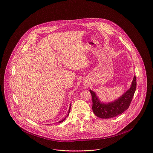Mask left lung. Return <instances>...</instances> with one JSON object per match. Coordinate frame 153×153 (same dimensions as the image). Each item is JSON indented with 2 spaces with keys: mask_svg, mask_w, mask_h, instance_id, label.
<instances>
[{
  "mask_svg": "<svg viewBox=\"0 0 153 153\" xmlns=\"http://www.w3.org/2000/svg\"><path fill=\"white\" fill-rule=\"evenodd\" d=\"M136 88V77L134 76L130 88L117 99L108 102H102L96 93L89 90L92 94V110L98 117L107 119L117 117L126 111L132 102Z\"/></svg>",
  "mask_w": 153,
  "mask_h": 153,
  "instance_id": "1",
  "label": "left lung"
}]
</instances>
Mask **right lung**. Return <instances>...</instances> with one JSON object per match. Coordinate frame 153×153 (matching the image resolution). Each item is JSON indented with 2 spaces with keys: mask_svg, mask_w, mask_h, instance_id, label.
Masks as SVG:
<instances>
[{
  "mask_svg": "<svg viewBox=\"0 0 153 153\" xmlns=\"http://www.w3.org/2000/svg\"><path fill=\"white\" fill-rule=\"evenodd\" d=\"M71 104H70V108H69V110H68V114H67V115L64 118V119H62V120H61V121H59V123H61V122H63L65 120V118H66V117H67L68 116V115H69V114H70V109H71Z\"/></svg>",
  "mask_w": 153,
  "mask_h": 153,
  "instance_id": "right-lung-1",
  "label": "right lung"
}]
</instances>
